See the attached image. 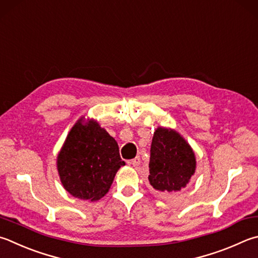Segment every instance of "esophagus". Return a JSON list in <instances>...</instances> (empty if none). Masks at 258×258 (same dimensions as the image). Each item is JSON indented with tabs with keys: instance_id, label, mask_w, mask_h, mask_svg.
<instances>
[{
	"instance_id": "obj_1",
	"label": "esophagus",
	"mask_w": 258,
	"mask_h": 258,
	"mask_svg": "<svg viewBox=\"0 0 258 258\" xmlns=\"http://www.w3.org/2000/svg\"><path fill=\"white\" fill-rule=\"evenodd\" d=\"M130 163H131V165H132L133 167L140 166V163H141V160H140V157H137V158L132 159V160H130Z\"/></svg>"
}]
</instances>
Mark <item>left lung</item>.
<instances>
[{
	"mask_svg": "<svg viewBox=\"0 0 258 258\" xmlns=\"http://www.w3.org/2000/svg\"><path fill=\"white\" fill-rule=\"evenodd\" d=\"M196 169L195 153L175 130L158 127L153 134L149 181L154 189L175 193L185 188Z\"/></svg>",
	"mask_w": 258,
	"mask_h": 258,
	"instance_id": "8db88e82",
	"label": "left lung"
}]
</instances>
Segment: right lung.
I'll return each instance as SVG.
<instances>
[{
	"label": "right lung",
	"mask_w": 258,
	"mask_h": 258,
	"mask_svg": "<svg viewBox=\"0 0 258 258\" xmlns=\"http://www.w3.org/2000/svg\"><path fill=\"white\" fill-rule=\"evenodd\" d=\"M56 165L70 194L95 202L108 193L116 172L125 162L115 139L97 120L86 121L81 117L69 132Z\"/></svg>",
	"instance_id": "1"
}]
</instances>
